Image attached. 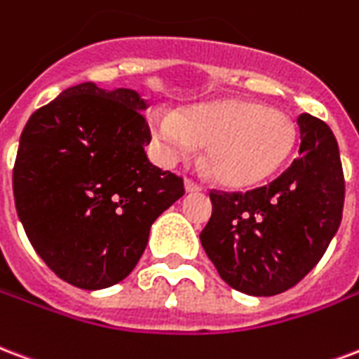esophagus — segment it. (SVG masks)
Listing matches in <instances>:
<instances>
[{"mask_svg": "<svg viewBox=\"0 0 359 359\" xmlns=\"http://www.w3.org/2000/svg\"><path fill=\"white\" fill-rule=\"evenodd\" d=\"M201 189H203V187H201L197 182H193V180H189V177L185 180V191H189V193H195V191H201Z\"/></svg>", "mask_w": 359, "mask_h": 359, "instance_id": "obj_1", "label": "esophagus"}]
</instances>
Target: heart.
Returning a JSON list of instances; mask_svg holds the SVG:
<instances>
[{
	"instance_id": "b5f03b06",
	"label": "heart",
	"mask_w": 359,
	"mask_h": 359,
	"mask_svg": "<svg viewBox=\"0 0 359 359\" xmlns=\"http://www.w3.org/2000/svg\"><path fill=\"white\" fill-rule=\"evenodd\" d=\"M149 132L162 161H176L203 143L201 162L224 185H250L271 176L297 143L289 114L248 99L201 104L182 114L156 109Z\"/></svg>"
}]
</instances>
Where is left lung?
<instances>
[{"instance_id": "8db88e82", "label": "left lung", "mask_w": 359, "mask_h": 359, "mask_svg": "<svg viewBox=\"0 0 359 359\" xmlns=\"http://www.w3.org/2000/svg\"><path fill=\"white\" fill-rule=\"evenodd\" d=\"M300 149L290 166L248 191H210L203 248L235 290L273 297L302 281L325 255L344 206V174L331 128L298 116Z\"/></svg>"}]
</instances>
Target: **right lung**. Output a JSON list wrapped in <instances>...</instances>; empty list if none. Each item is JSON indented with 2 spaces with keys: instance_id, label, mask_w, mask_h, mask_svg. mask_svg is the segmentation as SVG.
<instances>
[{
  "instance_id": "obj_1",
  "label": "right lung",
  "mask_w": 359,
  "mask_h": 359,
  "mask_svg": "<svg viewBox=\"0 0 359 359\" xmlns=\"http://www.w3.org/2000/svg\"><path fill=\"white\" fill-rule=\"evenodd\" d=\"M137 91L65 90L26 122L13 168L26 237L55 276L104 289L140 262L149 229L185 193L183 177L147 158Z\"/></svg>"
}]
</instances>
